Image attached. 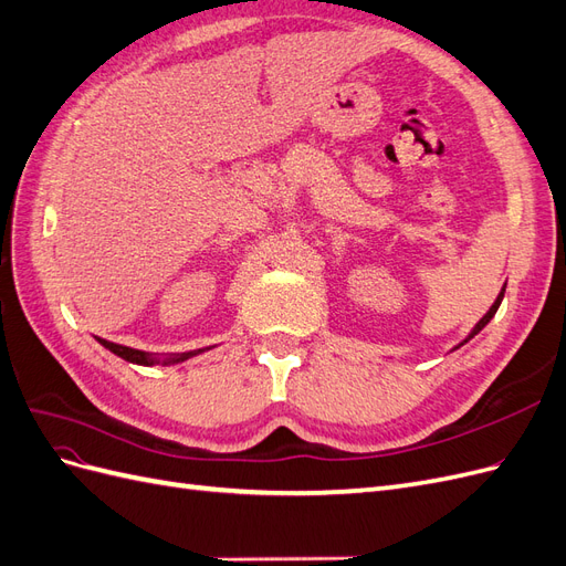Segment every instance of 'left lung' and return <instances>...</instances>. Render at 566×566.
I'll return each instance as SVG.
<instances>
[{"label": "left lung", "instance_id": "8db88e82", "mask_svg": "<svg viewBox=\"0 0 566 566\" xmlns=\"http://www.w3.org/2000/svg\"><path fill=\"white\" fill-rule=\"evenodd\" d=\"M503 295H505V285L501 287V293H499V297H495V302L491 304V310H489V312H486V314H484L482 318H479V323H476V325H474V328H472V331L468 333V337H465V339H462V342H458V345H455V347H453L451 352H455L458 347H462V345H465V342H470V339H472V337H474V335H476L479 331H482V328H484V325H486V323H489V321H491V318L495 316V312H499V306H501V302H503Z\"/></svg>", "mask_w": 566, "mask_h": 566}]
</instances>
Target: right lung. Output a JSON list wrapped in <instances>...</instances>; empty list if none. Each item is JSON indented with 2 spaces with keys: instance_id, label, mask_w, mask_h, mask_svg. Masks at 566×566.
Here are the masks:
<instances>
[{
  "instance_id": "add662e5",
  "label": "right lung",
  "mask_w": 566,
  "mask_h": 566,
  "mask_svg": "<svg viewBox=\"0 0 566 566\" xmlns=\"http://www.w3.org/2000/svg\"><path fill=\"white\" fill-rule=\"evenodd\" d=\"M98 345H104L108 352H113L115 356L125 358V361L129 364H136V366H175V364H181L186 361V358L191 356H198L202 352H208L212 347H205V349H193V352H184V354H167V356H158V354H150V352H142V349H132V347H125V345H115V342H108L104 337H96Z\"/></svg>"
}]
</instances>
